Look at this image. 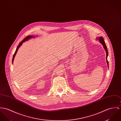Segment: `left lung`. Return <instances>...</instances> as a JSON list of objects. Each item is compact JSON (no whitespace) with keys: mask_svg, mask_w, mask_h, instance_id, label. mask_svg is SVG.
Segmentation results:
<instances>
[{"mask_svg":"<svg viewBox=\"0 0 121 121\" xmlns=\"http://www.w3.org/2000/svg\"><path fill=\"white\" fill-rule=\"evenodd\" d=\"M98 39H99L100 42L103 45L104 49L106 51V61H107V64H108V67H109V62H108V61L107 60V57H108V50H107V46H106V44H105V43H104V38L102 36L98 38Z\"/></svg>","mask_w":121,"mask_h":121,"instance_id":"left-lung-1","label":"left lung"}]
</instances>
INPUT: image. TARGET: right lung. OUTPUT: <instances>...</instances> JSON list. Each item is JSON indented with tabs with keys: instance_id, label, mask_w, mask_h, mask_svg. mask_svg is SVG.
Here are the masks:
<instances>
[{
	"instance_id": "right-lung-1",
	"label": "right lung",
	"mask_w": 121,
	"mask_h": 121,
	"mask_svg": "<svg viewBox=\"0 0 121 121\" xmlns=\"http://www.w3.org/2000/svg\"><path fill=\"white\" fill-rule=\"evenodd\" d=\"M34 36H31V35H29V36H27V37H26L25 38H24V39L22 41V42H21L20 43H19V45H18V46L17 47V49H16V51H15V53H14V55H13V58H12V63H13V61H14V58H15V55H16V54H17V50H18V48H19V47L22 45V43H24V42H25V41H27L28 39H30V38H32V37H34Z\"/></svg>"
}]
</instances>
